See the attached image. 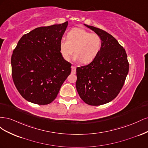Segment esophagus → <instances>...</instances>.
<instances>
[{
    "label": "esophagus",
    "instance_id": "1",
    "mask_svg": "<svg viewBox=\"0 0 148 148\" xmlns=\"http://www.w3.org/2000/svg\"><path fill=\"white\" fill-rule=\"evenodd\" d=\"M71 72L73 73H76V66H71Z\"/></svg>",
    "mask_w": 148,
    "mask_h": 148
}]
</instances>
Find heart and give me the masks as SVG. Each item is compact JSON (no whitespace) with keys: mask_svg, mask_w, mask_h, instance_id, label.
<instances>
[{"mask_svg":"<svg viewBox=\"0 0 148 148\" xmlns=\"http://www.w3.org/2000/svg\"><path fill=\"white\" fill-rule=\"evenodd\" d=\"M101 45L99 34L80 28H75L67 34V39L60 40V51L64 59L69 61L75 52V59L88 64L95 59Z\"/></svg>","mask_w":148,"mask_h":148,"instance_id":"b5f03b06","label":"heart"}]
</instances>
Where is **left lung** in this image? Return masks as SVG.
<instances>
[{
  "label": "left lung",
  "mask_w": 148,
  "mask_h": 148,
  "mask_svg": "<svg viewBox=\"0 0 148 148\" xmlns=\"http://www.w3.org/2000/svg\"><path fill=\"white\" fill-rule=\"evenodd\" d=\"M84 25L100 36L101 47L90 64L77 68L76 88L85 103L100 106L117 96L128 75L129 63L125 49L112 36Z\"/></svg>",
  "instance_id": "obj_1"
}]
</instances>
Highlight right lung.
<instances>
[{
  "mask_svg": "<svg viewBox=\"0 0 148 148\" xmlns=\"http://www.w3.org/2000/svg\"><path fill=\"white\" fill-rule=\"evenodd\" d=\"M67 25L65 21L35 28L24 34L13 50V81L26 101L38 105L50 104L70 74L71 64L60 51Z\"/></svg>",
  "mask_w": 148,
  "mask_h": 148,
  "instance_id": "1",
  "label": "right lung"
}]
</instances>
